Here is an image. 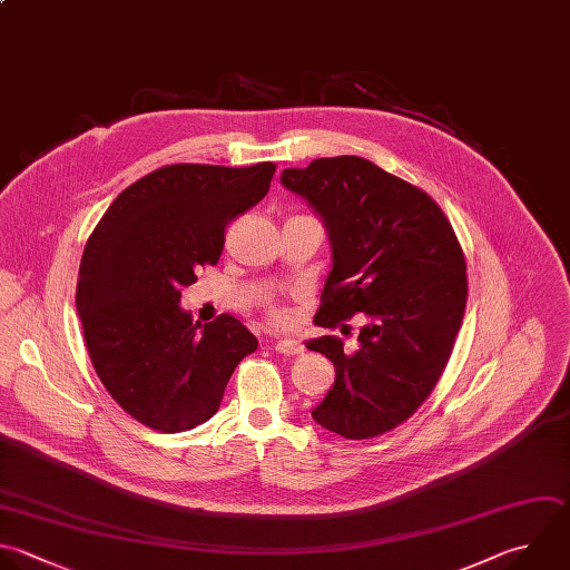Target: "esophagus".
Returning a JSON list of instances; mask_svg holds the SVG:
<instances>
[{
    "instance_id": "obj_1",
    "label": "esophagus",
    "mask_w": 570,
    "mask_h": 570,
    "mask_svg": "<svg viewBox=\"0 0 570 570\" xmlns=\"http://www.w3.org/2000/svg\"><path fill=\"white\" fill-rule=\"evenodd\" d=\"M274 350H276V354H283V356H298V354H303V345L296 343V341H278L274 345Z\"/></svg>"
}]
</instances>
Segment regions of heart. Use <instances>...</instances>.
I'll return each instance as SVG.
<instances>
[{
    "label": "heart",
    "instance_id": "heart-1",
    "mask_svg": "<svg viewBox=\"0 0 570 570\" xmlns=\"http://www.w3.org/2000/svg\"><path fill=\"white\" fill-rule=\"evenodd\" d=\"M265 314H267V318H269L274 325H285V323L289 321L287 309H285L281 303H276V301H267V303H265Z\"/></svg>",
    "mask_w": 570,
    "mask_h": 570
}]
</instances>
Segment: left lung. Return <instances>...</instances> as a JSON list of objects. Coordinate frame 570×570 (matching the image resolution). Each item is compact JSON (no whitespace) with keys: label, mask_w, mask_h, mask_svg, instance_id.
<instances>
[{"label":"left lung","mask_w":570,"mask_h":570,"mask_svg":"<svg viewBox=\"0 0 570 570\" xmlns=\"http://www.w3.org/2000/svg\"><path fill=\"white\" fill-rule=\"evenodd\" d=\"M281 183L321 214L332 243L314 323L336 330L354 314L370 318L354 354L338 336L307 343L336 370L312 416L345 439L390 432L432 394L452 354L468 298L456 234L423 189L358 156L285 169Z\"/></svg>","instance_id":"8db88e82"}]
</instances>
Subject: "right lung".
Masks as SVG:
<instances>
[{
    "label": "right lung",
    "instance_id": "obj_1",
    "mask_svg": "<svg viewBox=\"0 0 570 570\" xmlns=\"http://www.w3.org/2000/svg\"><path fill=\"white\" fill-rule=\"evenodd\" d=\"M274 163L167 165L127 187L87 240L76 307L91 363L114 401L158 432L212 419L258 338L232 314L200 330L180 309L225 229L269 191Z\"/></svg>",
    "mask_w": 570,
    "mask_h": 570
}]
</instances>
